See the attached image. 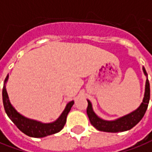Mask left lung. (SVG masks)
<instances>
[{
    "mask_svg": "<svg viewBox=\"0 0 152 152\" xmlns=\"http://www.w3.org/2000/svg\"><path fill=\"white\" fill-rule=\"evenodd\" d=\"M143 72L147 76L146 70L142 67ZM150 100V83L148 79H146V88H145V94L143 98L142 103L139 106L135 111L132 112L128 115L122 117L120 118H118L113 121H106L103 120L102 118H99L92 109L91 103L88 101L86 113L89 117V119L91 121V124L94 126L99 131L108 132H124L130 130L134 126L138 124L142 118L144 114L146 113L148 104Z\"/></svg>",
    "mask_w": 152,
    "mask_h": 152,
    "instance_id": "8db88e82",
    "label": "left lung"
}]
</instances>
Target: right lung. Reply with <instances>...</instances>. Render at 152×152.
Segmentation results:
<instances>
[{"mask_svg":"<svg viewBox=\"0 0 152 152\" xmlns=\"http://www.w3.org/2000/svg\"><path fill=\"white\" fill-rule=\"evenodd\" d=\"M7 80H8V76H6L5 79V84L2 90L3 104H4L6 113H7V115L11 119V121L16 125L17 128L22 132H24V134L32 137H43L52 135L61 131L65 125L66 116L74 104V101L69 102L66 106L64 111L61 114V116L53 123L43 124L41 122L29 119L22 116L20 113H18L16 110L14 109L13 106L10 104L6 89V83Z\"/></svg>","mask_w":152,"mask_h":152,"instance_id":"right-lung-1","label":"right lung"}]
</instances>
